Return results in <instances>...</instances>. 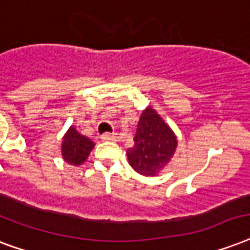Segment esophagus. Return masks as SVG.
I'll return each instance as SVG.
<instances>
[{
  "instance_id": "obj_1",
  "label": "esophagus",
  "mask_w": 250,
  "mask_h": 250,
  "mask_svg": "<svg viewBox=\"0 0 250 250\" xmlns=\"http://www.w3.org/2000/svg\"><path fill=\"white\" fill-rule=\"evenodd\" d=\"M101 139L104 140V142H115L117 140V136L114 135V133H110V132H104Z\"/></svg>"
}]
</instances>
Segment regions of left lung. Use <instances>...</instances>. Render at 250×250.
<instances>
[{
  "label": "left lung",
  "mask_w": 250,
  "mask_h": 250,
  "mask_svg": "<svg viewBox=\"0 0 250 250\" xmlns=\"http://www.w3.org/2000/svg\"><path fill=\"white\" fill-rule=\"evenodd\" d=\"M176 135L153 108L143 111L133 146L127 150L129 165L143 176H156L174 155Z\"/></svg>",
  "instance_id": "8db88e82"
}]
</instances>
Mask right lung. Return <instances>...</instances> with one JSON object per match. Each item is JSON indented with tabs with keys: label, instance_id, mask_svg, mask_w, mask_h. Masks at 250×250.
Instances as JSON below:
<instances>
[{
	"label": "right lung",
	"instance_id": "obj_1",
	"mask_svg": "<svg viewBox=\"0 0 250 250\" xmlns=\"http://www.w3.org/2000/svg\"><path fill=\"white\" fill-rule=\"evenodd\" d=\"M94 148V143L83 135H80L76 128L70 127L64 136L62 144V159L70 165H81Z\"/></svg>",
	"mask_w": 250,
	"mask_h": 250
}]
</instances>
